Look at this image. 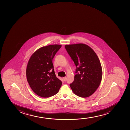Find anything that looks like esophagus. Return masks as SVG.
I'll return each mask as SVG.
<instances>
[{
	"mask_svg": "<svg viewBox=\"0 0 130 130\" xmlns=\"http://www.w3.org/2000/svg\"><path fill=\"white\" fill-rule=\"evenodd\" d=\"M63 79L64 82H66V80H67V78H66V77H63Z\"/></svg>",
	"mask_w": 130,
	"mask_h": 130,
	"instance_id": "1",
	"label": "esophagus"
}]
</instances>
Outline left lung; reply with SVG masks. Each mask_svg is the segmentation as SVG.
Returning <instances> with one entry per match:
<instances>
[{
	"label": "left lung",
	"mask_w": 130,
	"mask_h": 130,
	"mask_svg": "<svg viewBox=\"0 0 130 130\" xmlns=\"http://www.w3.org/2000/svg\"><path fill=\"white\" fill-rule=\"evenodd\" d=\"M76 66L74 80L70 84L73 93L79 97L91 95L100 85L102 70L100 60L88 45L79 43L64 46Z\"/></svg>",
	"instance_id": "8db88e82"
}]
</instances>
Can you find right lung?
<instances>
[{
  "mask_svg": "<svg viewBox=\"0 0 130 130\" xmlns=\"http://www.w3.org/2000/svg\"><path fill=\"white\" fill-rule=\"evenodd\" d=\"M61 45L42 47L30 57L26 70L27 80L35 93L48 98L56 94L62 82L56 76L52 59Z\"/></svg>",
  "mask_w": 130,
  "mask_h": 130,
  "instance_id": "right-lung-1",
  "label": "right lung"
}]
</instances>
